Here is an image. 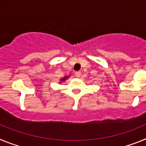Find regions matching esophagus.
I'll list each match as a JSON object with an SVG mask.
<instances>
[{"mask_svg": "<svg viewBox=\"0 0 146 146\" xmlns=\"http://www.w3.org/2000/svg\"><path fill=\"white\" fill-rule=\"evenodd\" d=\"M81 74H82L81 71L75 72V75H76V77H80L81 76Z\"/></svg>", "mask_w": 146, "mask_h": 146, "instance_id": "1", "label": "esophagus"}]
</instances>
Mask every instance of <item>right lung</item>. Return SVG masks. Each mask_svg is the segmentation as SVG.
Instances as JSON below:
<instances>
[{
	"instance_id": "add662e5",
	"label": "right lung",
	"mask_w": 146,
	"mask_h": 146,
	"mask_svg": "<svg viewBox=\"0 0 146 146\" xmlns=\"http://www.w3.org/2000/svg\"><path fill=\"white\" fill-rule=\"evenodd\" d=\"M68 78H69L68 76H64V78H62V79H61V82H64V81L66 80V79H68Z\"/></svg>"
}]
</instances>
